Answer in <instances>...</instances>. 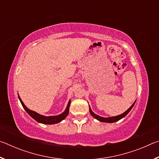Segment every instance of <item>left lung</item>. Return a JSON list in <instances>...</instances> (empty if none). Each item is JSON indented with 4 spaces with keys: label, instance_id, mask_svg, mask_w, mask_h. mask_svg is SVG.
<instances>
[{
    "label": "left lung",
    "instance_id": "obj_1",
    "mask_svg": "<svg viewBox=\"0 0 159 159\" xmlns=\"http://www.w3.org/2000/svg\"><path fill=\"white\" fill-rule=\"evenodd\" d=\"M136 101H134V103L132 104V106L129 108L127 111H125L124 113H123L122 114H120L118 116H112V117H109V118H104V117H102L100 116H98L95 114V113H94L92 109H90V107H89V111H90V114L92 115V116H93L95 118H96L97 120H98L100 122H104V123H114V122H116L118 121V120H119L121 119V118H124L126 115H127L129 112H130V110L132 109V108H133V106L134 105V103H135Z\"/></svg>",
    "mask_w": 159,
    "mask_h": 159
}]
</instances>
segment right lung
I'll return each instance as SVG.
<instances>
[{
  "label": "right lung",
  "instance_id": "right-lung-1",
  "mask_svg": "<svg viewBox=\"0 0 159 159\" xmlns=\"http://www.w3.org/2000/svg\"><path fill=\"white\" fill-rule=\"evenodd\" d=\"M18 98L21 102V105H22V107H24V109H25V111L28 113L29 115L30 116H31L34 120H36V121L39 123H43V124H48V125L55 124V123H57L61 122V120H64V118H65L69 114V110L70 104H71V100L69 101L66 109L64 110V111L63 113H61V114H59L57 116H43V115L38 114L37 112L34 111H32V110H30L29 109H28L27 107L25 106V104H24L22 100L21 99L20 97L19 96V94H18Z\"/></svg>",
  "mask_w": 159,
  "mask_h": 159
}]
</instances>
